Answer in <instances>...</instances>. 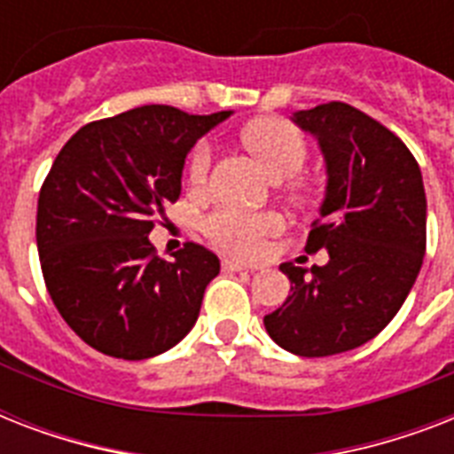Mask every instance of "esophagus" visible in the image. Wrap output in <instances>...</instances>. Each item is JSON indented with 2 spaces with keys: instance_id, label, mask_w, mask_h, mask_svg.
<instances>
[{
  "instance_id": "esophagus-1",
  "label": "esophagus",
  "mask_w": 454,
  "mask_h": 454,
  "mask_svg": "<svg viewBox=\"0 0 454 454\" xmlns=\"http://www.w3.org/2000/svg\"><path fill=\"white\" fill-rule=\"evenodd\" d=\"M221 266H223V270H228V273H235V270H247V266H245V263L233 262V259H223V263H221Z\"/></svg>"
}]
</instances>
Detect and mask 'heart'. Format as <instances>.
Here are the masks:
<instances>
[{"label": "heart", "instance_id": "obj_1", "mask_svg": "<svg viewBox=\"0 0 454 454\" xmlns=\"http://www.w3.org/2000/svg\"><path fill=\"white\" fill-rule=\"evenodd\" d=\"M245 141L262 160L266 171L278 181L297 176L306 162V144L292 124L276 122V120L249 124L245 129ZM209 167H212V144L200 141L188 160L191 184H205ZM283 226L285 221L278 212H247L238 207H216L202 219V231L216 247L245 259L262 254L266 238L280 233Z\"/></svg>", "mask_w": 454, "mask_h": 454}]
</instances>
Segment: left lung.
<instances>
[{
  "label": "left lung",
  "instance_id": "obj_1",
  "mask_svg": "<svg viewBox=\"0 0 454 454\" xmlns=\"http://www.w3.org/2000/svg\"><path fill=\"white\" fill-rule=\"evenodd\" d=\"M292 122L317 138L327 185L306 252L325 266H292L290 297L263 317L285 351L323 358L358 348L401 310L427 252V195L408 145L348 103L299 110Z\"/></svg>",
  "mask_w": 454,
  "mask_h": 454
}]
</instances>
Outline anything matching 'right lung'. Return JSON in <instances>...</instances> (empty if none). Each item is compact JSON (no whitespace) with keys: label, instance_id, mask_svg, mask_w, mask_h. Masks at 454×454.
Returning <instances> with one entry per match:
<instances>
[{"label":"right lung","instance_id":"right-lung-1","mask_svg":"<svg viewBox=\"0 0 454 454\" xmlns=\"http://www.w3.org/2000/svg\"><path fill=\"white\" fill-rule=\"evenodd\" d=\"M226 117L141 106L84 124L53 160L37 202L39 263L63 320L96 351L153 358L192 330L219 259L185 242L167 262L148 235L181 195L185 155Z\"/></svg>","mask_w":454,"mask_h":454}]
</instances>
